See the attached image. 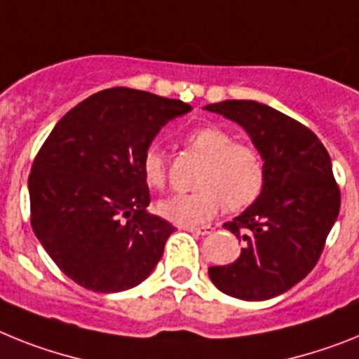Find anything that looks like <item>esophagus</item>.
<instances>
[{
	"mask_svg": "<svg viewBox=\"0 0 359 359\" xmlns=\"http://www.w3.org/2000/svg\"><path fill=\"white\" fill-rule=\"evenodd\" d=\"M186 231H191V233H197V236H206L212 231L210 226H184Z\"/></svg>",
	"mask_w": 359,
	"mask_h": 359,
	"instance_id": "1",
	"label": "esophagus"
}]
</instances>
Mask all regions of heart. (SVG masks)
Returning a JSON list of instances; mask_svg holds the SVG:
<instances>
[{
    "label": "heart",
    "instance_id": "b5f03b06",
    "mask_svg": "<svg viewBox=\"0 0 359 359\" xmlns=\"http://www.w3.org/2000/svg\"><path fill=\"white\" fill-rule=\"evenodd\" d=\"M184 144L204 158L197 177L198 189L165 198L158 212L180 226L210 221L222 206L231 212L254 204L266 186V164L257 147L236 142L228 131L217 126H201L184 137ZM142 175L149 188L162 189L168 180L164 153L147 147L142 156Z\"/></svg>",
    "mask_w": 359,
    "mask_h": 359
}]
</instances>
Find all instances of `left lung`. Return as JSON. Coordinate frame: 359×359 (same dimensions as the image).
<instances>
[{
	"label": "left lung",
	"instance_id": "left-lung-1",
	"mask_svg": "<svg viewBox=\"0 0 359 359\" xmlns=\"http://www.w3.org/2000/svg\"><path fill=\"white\" fill-rule=\"evenodd\" d=\"M206 111L246 129L266 164L263 195L224 222L245 248L236 263L210 266L217 288L245 301L290 290L316 266L338 219L341 194L318 137L297 120L254 100H224Z\"/></svg>",
	"mask_w": 359,
	"mask_h": 359
}]
</instances>
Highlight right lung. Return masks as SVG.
Instances as JSON below:
<instances>
[{
    "label": "right lung",
    "instance_id": "right-lung-1",
    "mask_svg": "<svg viewBox=\"0 0 359 359\" xmlns=\"http://www.w3.org/2000/svg\"><path fill=\"white\" fill-rule=\"evenodd\" d=\"M188 104L113 87L72 107L32 162L31 224L69 279L102 294L142 283L161 261L170 222L146 212L142 156Z\"/></svg>",
    "mask_w": 359,
    "mask_h": 359
}]
</instances>
